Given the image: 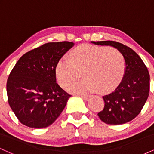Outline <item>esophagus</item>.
<instances>
[{"mask_svg": "<svg viewBox=\"0 0 154 154\" xmlns=\"http://www.w3.org/2000/svg\"><path fill=\"white\" fill-rule=\"evenodd\" d=\"M80 96H81V98H82L83 100H88V98H89V96H88V95H80Z\"/></svg>", "mask_w": 154, "mask_h": 154, "instance_id": "1", "label": "esophagus"}]
</instances>
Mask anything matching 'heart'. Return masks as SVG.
Masks as SVG:
<instances>
[{
    "label": "heart",
    "instance_id": "1",
    "mask_svg": "<svg viewBox=\"0 0 154 154\" xmlns=\"http://www.w3.org/2000/svg\"><path fill=\"white\" fill-rule=\"evenodd\" d=\"M71 60L61 59L56 66L57 82L61 88L79 78H84L74 83L67 91L76 94H86L97 91L108 93L119 85L125 72V58L119 51L107 47L81 45L70 54Z\"/></svg>",
    "mask_w": 154,
    "mask_h": 154
}]
</instances>
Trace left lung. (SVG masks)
<instances>
[{"label":"left lung","mask_w":154,"mask_h":154,"mask_svg":"<svg viewBox=\"0 0 154 154\" xmlns=\"http://www.w3.org/2000/svg\"><path fill=\"white\" fill-rule=\"evenodd\" d=\"M91 43L116 48L123 55L126 63L121 82L114 92L103 95L105 105L98 116L108 125L128 122L140 113L149 95L150 75L147 67L138 55L127 45L112 40Z\"/></svg>","instance_id":"left-lung-1"}]
</instances>
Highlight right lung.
I'll use <instances>...</instances> for the list:
<instances>
[{
  "instance_id": "obj_1",
  "label": "right lung",
  "mask_w": 154,
  "mask_h": 154,
  "mask_svg": "<svg viewBox=\"0 0 154 154\" xmlns=\"http://www.w3.org/2000/svg\"><path fill=\"white\" fill-rule=\"evenodd\" d=\"M72 42L48 43L24 54L6 83L8 101L19 121L32 128L50 126L71 95L56 82V66Z\"/></svg>"
}]
</instances>
